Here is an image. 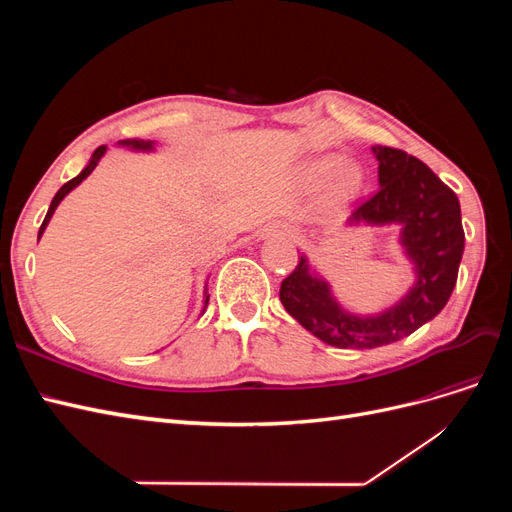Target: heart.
I'll list each match as a JSON object with an SVG mask.
<instances>
[{"label": "heart", "instance_id": "1", "mask_svg": "<svg viewBox=\"0 0 512 512\" xmlns=\"http://www.w3.org/2000/svg\"><path fill=\"white\" fill-rule=\"evenodd\" d=\"M331 168H333V160H322L320 164H316L314 170L318 175H324V173H329ZM337 179H339V185H342V188H352V185L359 181V173H356V168L352 164H344L342 168H339Z\"/></svg>", "mask_w": 512, "mask_h": 512}]
</instances>
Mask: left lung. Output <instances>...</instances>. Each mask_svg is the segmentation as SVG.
<instances>
[{"instance_id": "1", "label": "left lung", "mask_w": 512, "mask_h": 512, "mask_svg": "<svg viewBox=\"0 0 512 512\" xmlns=\"http://www.w3.org/2000/svg\"><path fill=\"white\" fill-rule=\"evenodd\" d=\"M380 188L348 218L350 224H399L416 284L378 316H354L337 305L329 284L309 273L307 258L286 277L280 301L301 327L337 348H378L399 342L436 318L457 284L463 254L461 209L455 192L406 151L374 147Z\"/></svg>"}]
</instances>
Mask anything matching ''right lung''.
Masks as SVG:
<instances>
[{"label": "right lung", "mask_w": 512, "mask_h": 512, "mask_svg": "<svg viewBox=\"0 0 512 512\" xmlns=\"http://www.w3.org/2000/svg\"><path fill=\"white\" fill-rule=\"evenodd\" d=\"M123 145H128V147H132V149H143V151H151L153 149V141H121ZM104 151H106V147L102 145V147H98L96 151H94V156H91V162L85 166V170L81 175H76L74 179H70L68 183H64L59 188V192L55 194V198H53V203H51V207H49V211H46V218H44V222H42V226H40V230H38V239L42 237V232H44V228H46V224H49V220L53 218V213H55V209H57V205L61 203V200H64V196L70 192V190H74L76 185H79L87 175H91V170H94L96 166H98V160L104 156ZM207 301H209V294L205 292V305H207Z\"/></svg>", "instance_id": "1"}]
</instances>
